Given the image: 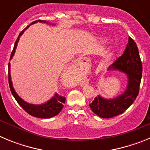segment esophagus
<instances>
[{
	"label": "esophagus",
	"mask_w": 150,
	"mask_h": 150,
	"mask_svg": "<svg viewBox=\"0 0 150 150\" xmlns=\"http://www.w3.org/2000/svg\"><path fill=\"white\" fill-rule=\"evenodd\" d=\"M88 62V59L86 58H84V59H80L78 61V63L82 64H87Z\"/></svg>",
	"instance_id": "obj_1"
}]
</instances>
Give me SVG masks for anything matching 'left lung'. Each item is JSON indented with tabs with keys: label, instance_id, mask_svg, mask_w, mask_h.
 Here are the masks:
<instances>
[{
	"label": "left lung",
	"instance_id": "1",
	"mask_svg": "<svg viewBox=\"0 0 150 150\" xmlns=\"http://www.w3.org/2000/svg\"><path fill=\"white\" fill-rule=\"evenodd\" d=\"M110 67L128 74V85L124 94L116 98L105 100L98 96L89 104L91 110L101 118H112L122 114L133 104L138 95L142 77V62L137 44L131 37L128 38V43L123 54Z\"/></svg>",
	"mask_w": 150,
	"mask_h": 150
}]
</instances>
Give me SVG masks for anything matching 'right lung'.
I'll list each match as a JSON object with an SVG mask.
<instances>
[{"label": "right lung", "mask_w": 150, "mask_h": 150, "mask_svg": "<svg viewBox=\"0 0 150 150\" xmlns=\"http://www.w3.org/2000/svg\"><path fill=\"white\" fill-rule=\"evenodd\" d=\"M41 22V21H40ZM37 22V21L35 22H33L32 23H35ZM28 26L24 29L23 30H22L18 35V38H17L15 44H14V47H13V50L11 52V55H10V59L13 57V54L15 52V50L16 48L17 43L18 41V38L22 34V33L24 32V30H25ZM8 82H9V86H10V91H11L12 94H13V97L15 98V99L16 100V101L18 102V104L21 106V107L23 108V110L25 112H27L28 114L31 115V116H34V117L38 118H43V119H48V118L53 117V116H56L61 112V110H62L64 107V104L65 102V97L62 96V95H59V94H55V96L52 98L50 100H49L47 103L43 104V105H34V104H28L26 102L24 101L23 100L19 98L18 96L16 93L15 92L14 89L13 88V86H12V82L11 79H10V63L8 64Z\"/></svg>", "instance_id": "obj_1"}]
</instances>
